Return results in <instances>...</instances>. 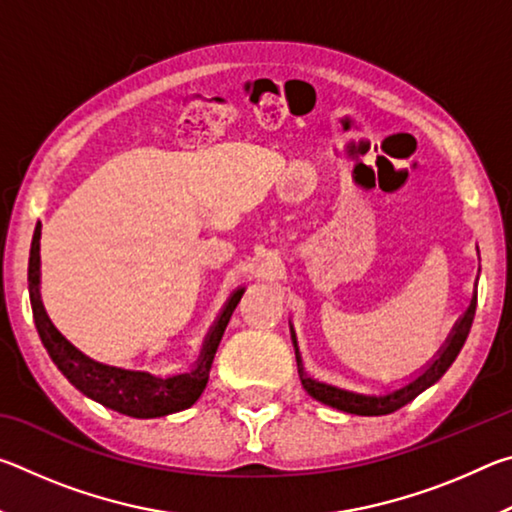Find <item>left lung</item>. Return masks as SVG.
<instances>
[{"mask_svg":"<svg viewBox=\"0 0 512 512\" xmlns=\"http://www.w3.org/2000/svg\"><path fill=\"white\" fill-rule=\"evenodd\" d=\"M474 311H476V291H474V296L470 300V307H467V311L461 316V320H458V323L454 325L452 334H449V339L443 345V350L436 354V359H433L429 366L420 372L418 377L411 379L409 384H404L402 388H397V391L386 393V395H361V393L343 391V388L325 384V381L311 379L307 372L302 370V359H300V352H298L296 332H293V327H291V339H293V348H296V361H298V372H300L302 386H305V391L311 397H314V400L332 406V409L345 411V413H354V415H388V413H393L397 409H402L404 404L413 402L422 391H427L429 386L436 384V381L445 375L447 368L452 366L454 359L458 357V352H461L467 334H470Z\"/></svg>","mask_w":512,"mask_h":512,"instance_id":"left-lung-1","label":"left lung"}]
</instances>
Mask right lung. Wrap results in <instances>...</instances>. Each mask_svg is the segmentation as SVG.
Instances as JSON below:
<instances>
[{
  "label": "right lung",
  "mask_w": 512,
  "mask_h": 512,
  "mask_svg": "<svg viewBox=\"0 0 512 512\" xmlns=\"http://www.w3.org/2000/svg\"><path fill=\"white\" fill-rule=\"evenodd\" d=\"M42 225H36L29 255V298L36 320L40 341L45 345L51 361L69 379V384L79 388L90 400L99 402L117 413L131 415V418H162V415L178 413L189 409L205 391L210 368L221 336L230 323V316L244 296V287L237 289L225 302L219 318L214 320L210 334L205 336L201 357L196 366L183 375L158 377L144 370H126L108 363L94 361L79 348H74L63 334L51 323L45 305L40 298V235Z\"/></svg>",
  "instance_id": "right-lung-1"
}]
</instances>
